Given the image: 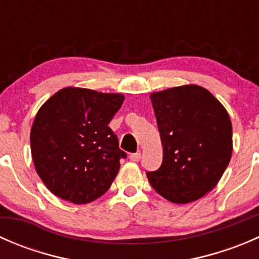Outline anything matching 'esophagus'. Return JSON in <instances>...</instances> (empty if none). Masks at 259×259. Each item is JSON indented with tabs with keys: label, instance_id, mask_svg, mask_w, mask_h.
<instances>
[{
	"label": "esophagus",
	"instance_id": "1",
	"mask_svg": "<svg viewBox=\"0 0 259 259\" xmlns=\"http://www.w3.org/2000/svg\"><path fill=\"white\" fill-rule=\"evenodd\" d=\"M140 158H142V154H140V153H133V154H130V156H129L130 160L134 161V163L139 161Z\"/></svg>",
	"mask_w": 259,
	"mask_h": 259
}]
</instances>
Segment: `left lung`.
Instances as JSON below:
<instances>
[{
    "label": "left lung",
    "instance_id": "obj_1",
    "mask_svg": "<svg viewBox=\"0 0 259 259\" xmlns=\"http://www.w3.org/2000/svg\"><path fill=\"white\" fill-rule=\"evenodd\" d=\"M163 144V163L148 171L156 193L178 204L210 192L228 166L233 150L232 122L224 106L198 85L150 95Z\"/></svg>",
    "mask_w": 259,
    "mask_h": 259
}]
</instances>
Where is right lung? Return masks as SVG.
Returning <instances> with one entry per match:
<instances>
[{
  "label": "right lung",
  "instance_id": "right-lung-1",
  "mask_svg": "<svg viewBox=\"0 0 259 259\" xmlns=\"http://www.w3.org/2000/svg\"><path fill=\"white\" fill-rule=\"evenodd\" d=\"M122 103L121 94L65 88L41 106L31 127V154L52 194L86 204L108 192L126 158L109 127Z\"/></svg>",
  "mask_w": 259,
  "mask_h": 259
}]
</instances>
